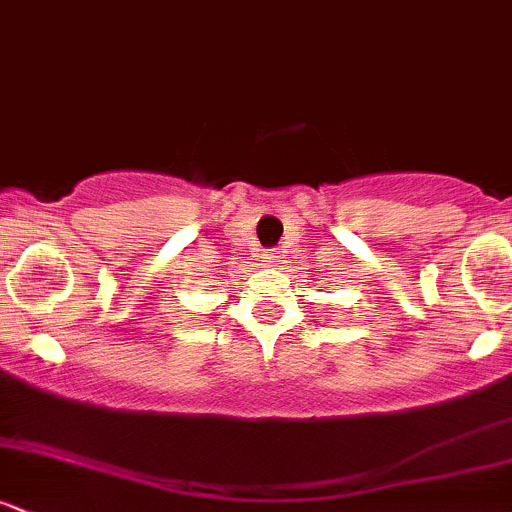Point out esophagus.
I'll list each match as a JSON object with an SVG mask.
<instances>
[{"instance_id":"1","label":"esophagus","mask_w":512,"mask_h":512,"mask_svg":"<svg viewBox=\"0 0 512 512\" xmlns=\"http://www.w3.org/2000/svg\"><path fill=\"white\" fill-rule=\"evenodd\" d=\"M262 262H274V252H272V255H264Z\"/></svg>"}]
</instances>
